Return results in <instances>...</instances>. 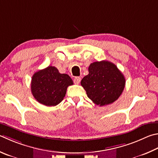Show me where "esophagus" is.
<instances>
[{"mask_svg":"<svg viewBox=\"0 0 158 158\" xmlns=\"http://www.w3.org/2000/svg\"><path fill=\"white\" fill-rule=\"evenodd\" d=\"M80 81H81V78L79 77H77L74 79V83L75 84H79Z\"/></svg>","mask_w":158,"mask_h":158,"instance_id":"obj_1","label":"esophagus"}]
</instances>
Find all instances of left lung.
<instances>
[{"label": "left lung", "instance_id": "left-lung-1", "mask_svg": "<svg viewBox=\"0 0 158 158\" xmlns=\"http://www.w3.org/2000/svg\"><path fill=\"white\" fill-rule=\"evenodd\" d=\"M88 72L81 84L94 104L103 106L119 98L124 89L126 80L115 65L108 61L94 62L89 66Z\"/></svg>", "mask_w": 158, "mask_h": 158}]
</instances>
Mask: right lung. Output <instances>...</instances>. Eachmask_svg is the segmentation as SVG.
Segmentation results:
<instances>
[{"instance_id":"obj_1","label":"right lung","mask_w":158,"mask_h":158,"mask_svg":"<svg viewBox=\"0 0 158 158\" xmlns=\"http://www.w3.org/2000/svg\"><path fill=\"white\" fill-rule=\"evenodd\" d=\"M73 81L67 74H61L54 66L36 72L31 81V91L37 102L47 106H54L64 99L67 88Z\"/></svg>"}]
</instances>
